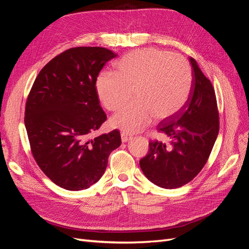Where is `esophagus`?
<instances>
[{"instance_id":"obj_1","label":"esophagus","mask_w":249,"mask_h":249,"mask_svg":"<svg viewBox=\"0 0 249 249\" xmlns=\"http://www.w3.org/2000/svg\"><path fill=\"white\" fill-rule=\"evenodd\" d=\"M132 139H133V137L131 136V135H129V134L125 133V132L122 133V141L123 142H129Z\"/></svg>"}]
</instances>
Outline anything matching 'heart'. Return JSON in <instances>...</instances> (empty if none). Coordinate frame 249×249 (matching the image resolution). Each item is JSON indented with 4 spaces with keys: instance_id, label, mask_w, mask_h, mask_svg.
<instances>
[{
    "instance_id": "1",
    "label": "heart",
    "mask_w": 249,
    "mask_h": 249,
    "mask_svg": "<svg viewBox=\"0 0 249 249\" xmlns=\"http://www.w3.org/2000/svg\"><path fill=\"white\" fill-rule=\"evenodd\" d=\"M192 85L187 60L156 49L129 53L115 64V72L104 71L95 82L99 99L110 111L129 100L133 89L135 101L110 119L113 127L126 133L139 131L153 117L163 120L177 114L189 100Z\"/></svg>"
}]
</instances>
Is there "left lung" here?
<instances>
[{"label": "left lung", "instance_id": "obj_1", "mask_svg": "<svg viewBox=\"0 0 249 249\" xmlns=\"http://www.w3.org/2000/svg\"><path fill=\"white\" fill-rule=\"evenodd\" d=\"M193 85L189 100L158 131L169 144L150 141L148 154L139 164L144 176L165 189L189 183L205 166L219 132V115L214 88L197 62L190 58Z\"/></svg>", "mask_w": 249, "mask_h": 249}]
</instances>
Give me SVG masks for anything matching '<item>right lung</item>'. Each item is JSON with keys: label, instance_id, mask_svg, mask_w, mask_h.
I'll list each match as a JSON object with an SVG mask.
<instances>
[{"label": "right lung", "instance_id": "1", "mask_svg": "<svg viewBox=\"0 0 249 249\" xmlns=\"http://www.w3.org/2000/svg\"><path fill=\"white\" fill-rule=\"evenodd\" d=\"M116 56L100 47L67 50L43 67L29 93L25 125L33 157L44 175L66 190L95 184L111 152L122 144L118 130L90 138L107 119L95 82Z\"/></svg>", "mask_w": 249, "mask_h": 249}]
</instances>
